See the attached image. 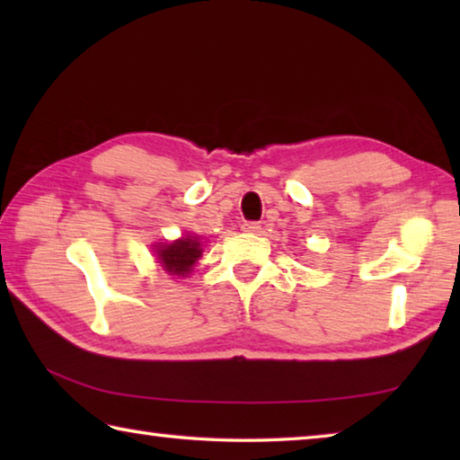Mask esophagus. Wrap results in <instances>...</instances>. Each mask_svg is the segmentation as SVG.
I'll use <instances>...</instances> for the list:
<instances>
[{
  "instance_id": "obj_1",
  "label": "esophagus",
  "mask_w": 460,
  "mask_h": 460,
  "mask_svg": "<svg viewBox=\"0 0 460 460\" xmlns=\"http://www.w3.org/2000/svg\"><path fill=\"white\" fill-rule=\"evenodd\" d=\"M260 223H255V221H243V225H241V231H245V233H260Z\"/></svg>"
}]
</instances>
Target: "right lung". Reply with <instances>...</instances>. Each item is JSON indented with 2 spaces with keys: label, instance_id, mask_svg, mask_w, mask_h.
<instances>
[{
  "label": "right lung",
  "instance_id": "1",
  "mask_svg": "<svg viewBox=\"0 0 460 460\" xmlns=\"http://www.w3.org/2000/svg\"><path fill=\"white\" fill-rule=\"evenodd\" d=\"M200 243L194 237H182L174 241L170 245L158 247V258L162 268H164L168 274L174 276H184L190 274V270L197 260L200 258Z\"/></svg>",
  "mask_w": 460,
  "mask_h": 460
}]
</instances>
